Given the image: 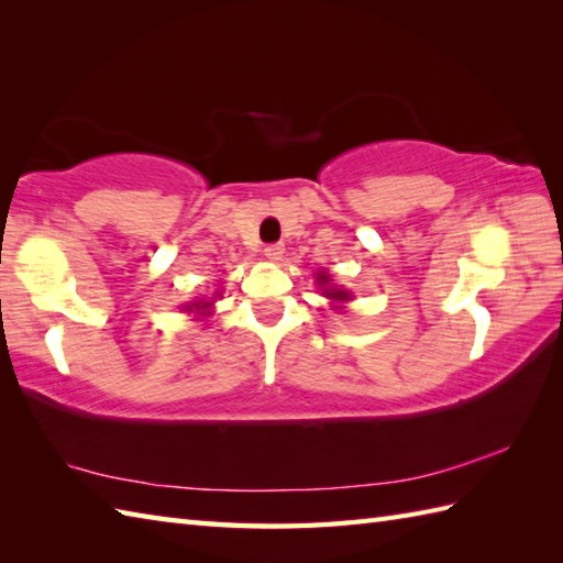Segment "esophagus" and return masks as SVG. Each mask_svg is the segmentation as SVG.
<instances>
[{
  "instance_id": "34e87169",
  "label": "esophagus",
  "mask_w": 563,
  "mask_h": 563,
  "mask_svg": "<svg viewBox=\"0 0 563 563\" xmlns=\"http://www.w3.org/2000/svg\"><path fill=\"white\" fill-rule=\"evenodd\" d=\"M283 251H285L283 244H268L266 249H263V254H266V258H271V261H280Z\"/></svg>"
}]
</instances>
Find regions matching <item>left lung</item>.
I'll list each match as a JSON object with an SVG mask.
<instances>
[{"label":"left lung","instance_id":"8db88e82","mask_svg":"<svg viewBox=\"0 0 563 563\" xmlns=\"http://www.w3.org/2000/svg\"><path fill=\"white\" fill-rule=\"evenodd\" d=\"M319 280H324V283H327V275H321ZM327 295H329V297H336V300H345V297H349V295H345L343 290H327Z\"/></svg>","mask_w":563,"mask_h":563}]
</instances>
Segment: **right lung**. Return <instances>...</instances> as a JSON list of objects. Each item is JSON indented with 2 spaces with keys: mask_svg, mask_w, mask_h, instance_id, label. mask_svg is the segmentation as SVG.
Wrapping results in <instances>:
<instances>
[{
  "mask_svg": "<svg viewBox=\"0 0 563 563\" xmlns=\"http://www.w3.org/2000/svg\"><path fill=\"white\" fill-rule=\"evenodd\" d=\"M200 307H208V305H202V302H198V305H196V309H200Z\"/></svg>",
  "mask_w": 563,
  "mask_h": 563,
  "instance_id": "right-lung-1",
  "label": "right lung"
}]
</instances>
